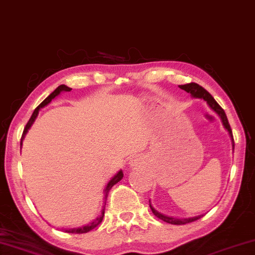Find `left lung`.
<instances>
[{
  "label": "left lung",
  "instance_id": "obj_1",
  "mask_svg": "<svg viewBox=\"0 0 255 255\" xmlns=\"http://www.w3.org/2000/svg\"><path fill=\"white\" fill-rule=\"evenodd\" d=\"M179 87L182 88V90L186 91L187 93H190L192 97L201 98V99H204V100L208 103V106L210 107V108H212L214 112H215L217 115L221 117V120H222V123L224 125V128H227L228 132H229V134H230V136L232 138V143H234V145H232V146L235 147L234 135H232V130H231V128H230V124H229V121L227 119L226 113H224V110L221 108V106L219 105V103L215 101V99H214L212 95H210L208 92L205 90L204 87L200 86V85L195 84V83H189V84H185V85H180ZM149 207H150V209H152V212H153L154 215L156 216V217H158V219L162 220V221H164V222H167V223L176 224V226H183V224H187V223L194 222V221H197V220L200 219L201 216H204V215H200V216H195V217H190V219H175V217L165 216V215H163V214H160L158 212H156V210H155L152 207V205H150V201H149Z\"/></svg>",
  "mask_w": 255,
  "mask_h": 255
}]
</instances>
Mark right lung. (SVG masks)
I'll use <instances>...</instances> for the list:
<instances>
[{"label":"right lung","instance_id":"1","mask_svg":"<svg viewBox=\"0 0 255 255\" xmlns=\"http://www.w3.org/2000/svg\"><path fill=\"white\" fill-rule=\"evenodd\" d=\"M63 91L70 92V91H71V88L68 87V86H65V85H61V86H58V87L56 88V90H55V91L53 92V93H51V94L49 95V97H47V98L45 99V100H43L41 103H40V105H39L38 107H36L35 110H34V112H33V114H32L31 119L28 120L27 124H26V127H25V128H24L23 134H21V141H23L24 136H25V134L27 133L28 128H31V125L33 124V122L35 121L36 116H38L40 108H42V107L47 106L48 103H49L51 100H53V99H54L55 97H57V95L60 94L61 92H63ZM21 141H20V148H21ZM122 178H123V172H122V170H121V171H119V173H117V175L114 176L113 178L109 180V183H108V184H107V186H106V189H105V202H103V204H105V206H103V209H102V213H101V215H100V216L97 217V219H95V220L93 221V222L90 223V224H87V226L82 227V228H78V229H66L65 232H69V234H86V232L91 231V230H93L94 228H97V227L99 226V224H100V223L102 222L103 216H105L106 201H107V197H108V193H109L110 189H112V187H113L114 185H115L116 183H119Z\"/></svg>","mask_w":255,"mask_h":255}]
</instances>
